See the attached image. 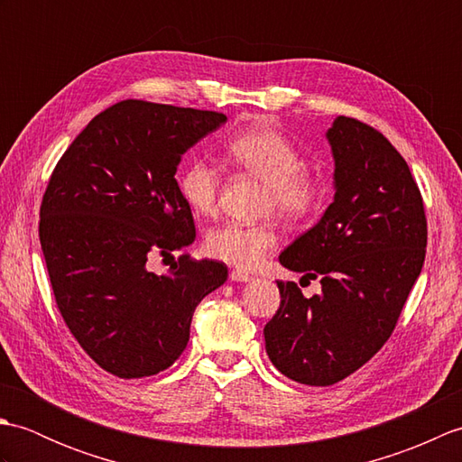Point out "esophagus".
Segmentation results:
<instances>
[{"label":"esophagus","mask_w":462,"mask_h":462,"mask_svg":"<svg viewBox=\"0 0 462 462\" xmlns=\"http://www.w3.org/2000/svg\"><path fill=\"white\" fill-rule=\"evenodd\" d=\"M230 280L232 282H250L252 276H250L248 272H244V270H232L230 272Z\"/></svg>","instance_id":"obj_1"}]
</instances>
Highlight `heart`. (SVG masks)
I'll use <instances>...</instances> for the list:
<instances>
[{
    "mask_svg": "<svg viewBox=\"0 0 462 462\" xmlns=\"http://www.w3.org/2000/svg\"><path fill=\"white\" fill-rule=\"evenodd\" d=\"M230 161L242 171L266 182L262 214H276L286 222H303L316 214L326 196V186L316 172L301 169V154L280 131L258 125L234 134L226 144ZM222 174L214 164L194 159L179 174V190L196 214L216 210ZM278 246V232L272 222L216 226L204 240L210 258L230 266L250 270Z\"/></svg>",
    "mask_w": 462,
    "mask_h": 462,
    "instance_id": "b5f03b06",
    "label": "heart"
}]
</instances>
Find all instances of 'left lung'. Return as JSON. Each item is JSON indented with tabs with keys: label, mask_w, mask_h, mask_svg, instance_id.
Wrapping results in <instances>:
<instances>
[{
	"label": "left lung",
	"mask_w": 462,
	"mask_h": 462,
	"mask_svg": "<svg viewBox=\"0 0 462 462\" xmlns=\"http://www.w3.org/2000/svg\"><path fill=\"white\" fill-rule=\"evenodd\" d=\"M328 141L336 199L280 254L321 293L303 298L296 282H278L280 308L263 328L276 369L313 387L346 379L385 346L427 252L423 196L395 146L351 116L333 121Z\"/></svg>",
	"instance_id": "obj_1"
}]
</instances>
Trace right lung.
<instances>
[{"label": "right lung", "instance_id": "right-lung-1", "mask_svg": "<svg viewBox=\"0 0 462 462\" xmlns=\"http://www.w3.org/2000/svg\"><path fill=\"white\" fill-rule=\"evenodd\" d=\"M226 123L216 111L126 99L77 134L39 208V240L69 331L121 379L156 375L180 357L199 303L228 278L224 262L179 256L146 268L196 230L174 174L182 154Z\"/></svg>", "mask_w": 462, "mask_h": 462}]
</instances>
